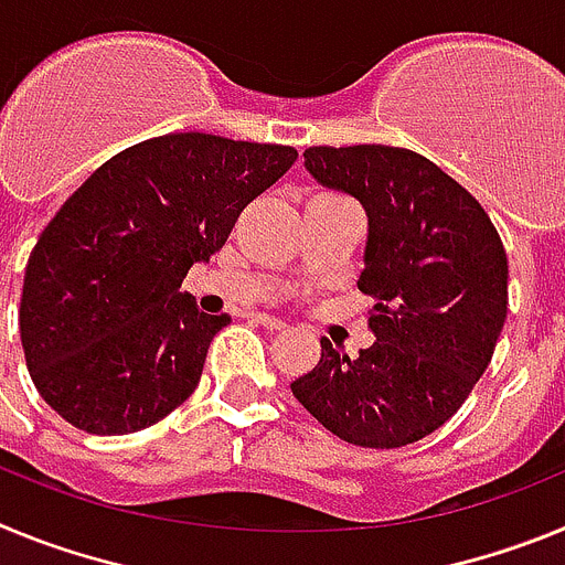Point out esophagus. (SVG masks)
<instances>
[{
	"instance_id": "obj_1",
	"label": "esophagus",
	"mask_w": 565,
	"mask_h": 565,
	"mask_svg": "<svg viewBox=\"0 0 565 565\" xmlns=\"http://www.w3.org/2000/svg\"><path fill=\"white\" fill-rule=\"evenodd\" d=\"M248 319H252V322H257V326H263V328H268V331H282V328H286V322H282V319H277V317H271V313H248Z\"/></svg>"
}]
</instances>
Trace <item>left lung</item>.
<instances>
[{
  "label": "left lung",
  "mask_w": 565,
  "mask_h": 565,
  "mask_svg": "<svg viewBox=\"0 0 565 565\" xmlns=\"http://www.w3.org/2000/svg\"><path fill=\"white\" fill-rule=\"evenodd\" d=\"M306 169L367 212L356 286L376 299V342L351 359L322 339L291 393L342 441L404 447L452 418L487 371L507 319V252L481 203L413 149L311 147Z\"/></svg>",
  "instance_id": "8db88e82"
}]
</instances>
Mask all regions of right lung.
Instances as JSON below:
<instances>
[{"mask_svg": "<svg viewBox=\"0 0 565 565\" xmlns=\"http://www.w3.org/2000/svg\"><path fill=\"white\" fill-rule=\"evenodd\" d=\"M294 161V147L172 132L70 194L30 252L19 308L30 379L64 422L127 436L192 396L232 317L198 311L183 277Z\"/></svg>", "mask_w": 565, "mask_h": 565, "instance_id": "add662e5", "label": "right lung"}]
</instances>
